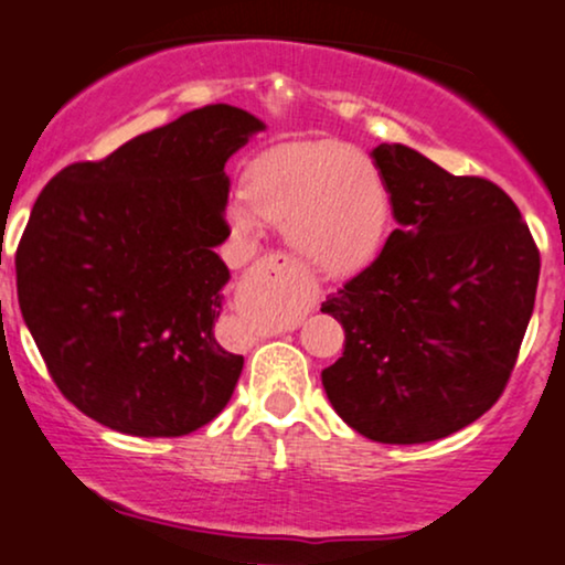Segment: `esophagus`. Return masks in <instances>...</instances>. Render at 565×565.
Masks as SVG:
<instances>
[{
	"label": "esophagus",
	"instance_id": "34e87169",
	"mask_svg": "<svg viewBox=\"0 0 565 565\" xmlns=\"http://www.w3.org/2000/svg\"><path fill=\"white\" fill-rule=\"evenodd\" d=\"M278 260H281V257H278V255H274V257H270V263H278Z\"/></svg>",
	"mask_w": 565,
	"mask_h": 565
}]
</instances>
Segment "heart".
I'll use <instances>...</instances> for the list:
<instances>
[{"mask_svg": "<svg viewBox=\"0 0 565 565\" xmlns=\"http://www.w3.org/2000/svg\"><path fill=\"white\" fill-rule=\"evenodd\" d=\"M246 199L231 206L238 233L257 215L284 225L305 268L348 278L369 268L391 233V191L372 159L340 142H310L257 161Z\"/></svg>", "mask_w": 565, "mask_h": 565, "instance_id": "b5f03b06", "label": "heart"}]
</instances>
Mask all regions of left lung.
<instances>
[{"label": "left lung", "instance_id": "8db88e82", "mask_svg": "<svg viewBox=\"0 0 565 565\" xmlns=\"http://www.w3.org/2000/svg\"><path fill=\"white\" fill-rule=\"evenodd\" d=\"M398 228L369 268L327 297L345 350L321 372L334 412L380 444L451 436L497 404L534 310L540 249L515 201L382 142Z\"/></svg>", "mask_w": 565, "mask_h": 565}]
</instances>
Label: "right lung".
Instances as JSON below:
<instances>
[{"instance_id": "right-lung-1", "label": "right lung", "mask_w": 565, "mask_h": 565, "mask_svg": "<svg viewBox=\"0 0 565 565\" xmlns=\"http://www.w3.org/2000/svg\"><path fill=\"white\" fill-rule=\"evenodd\" d=\"M260 129L225 103L196 108L39 193L18 302L57 391L95 423L178 438L231 401L244 355L215 334L231 278L215 246L231 236L225 161Z\"/></svg>"}]
</instances>
